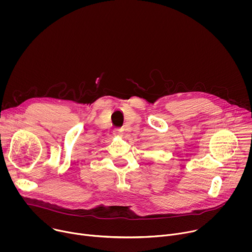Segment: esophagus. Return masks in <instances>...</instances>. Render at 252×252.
I'll use <instances>...</instances> for the list:
<instances>
[{
    "label": "esophagus",
    "mask_w": 252,
    "mask_h": 252,
    "mask_svg": "<svg viewBox=\"0 0 252 252\" xmlns=\"http://www.w3.org/2000/svg\"><path fill=\"white\" fill-rule=\"evenodd\" d=\"M114 134L116 136H123L124 135V129L123 128H116V129H114Z\"/></svg>",
    "instance_id": "esophagus-1"
}]
</instances>
